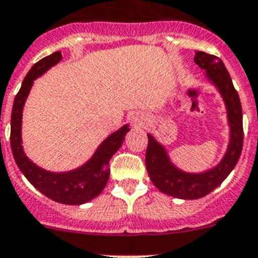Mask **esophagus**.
<instances>
[{
  "mask_svg": "<svg viewBox=\"0 0 258 258\" xmlns=\"http://www.w3.org/2000/svg\"><path fill=\"white\" fill-rule=\"evenodd\" d=\"M145 121V118L143 115H140V114H134V115L132 116V124L134 126H142L143 124H144Z\"/></svg>",
  "mask_w": 258,
  "mask_h": 258,
  "instance_id": "esophagus-1",
  "label": "esophagus"
}]
</instances>
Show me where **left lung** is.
<instances>
[{"mask_svg": "<svg viewBox=\"0 0 258 258\" xmlns=\"http://www.w3.org/2000/svg\"><path fill=\"white\" fill-rule=\"evenodd\" d=\"M195 62L207 71L208 79L223 96L231 126V140L226 155L216 168L200 174H190L177 169L168 159L164 148L148 134L145 165L153 184L160 192L182 200H198L216 189L236 167L243 145L241 101L223 61L215 55L197 51Z\"/></svg>", "mask_w": 258, "mask_h": 258, "instance_id": "8db88e82", "label": "left lung"}]
</instances>
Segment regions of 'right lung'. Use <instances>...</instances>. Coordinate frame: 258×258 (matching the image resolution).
<instances>
[{
    "mask_svg": "<svg viewBox=\"0 0 258 258\" xmlns=\"http://www.w3.org/2000/svg\"><path fill=\"white\" fill-rule=\"evenodd\" d=\"M61 58H62L61 52L56 51L37 61L25 76L21 89L17 93L12 106L10 140H11L12 154L16 160L17 167L36 189L55 202L63 203V205H83L98 197L104 189L110 175L109 162L116 150L121 147L124 137L130 129L128 125H124L118 132L111 134L108 139L101 143L95 154L86 164L73 172H46L35 165L25 155L21 145V119L24 104L35 79L42 75L51 66L57 63Z\"/></svg>",
    "mask_w": 258,
    "mask_h": 258,
    "instance_id": "obj_1",
    "label": "right lung"
}]
</instances>
